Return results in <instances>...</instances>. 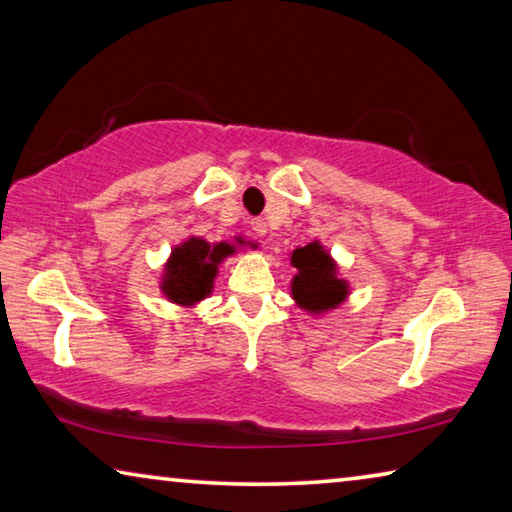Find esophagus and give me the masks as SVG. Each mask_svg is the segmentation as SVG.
Masks as SVG:
<instances>
[{
	"label": "esophagus",
	"instance_id": "34e87169",
	"mask_svg": "<svg viewBox=\"0 0 512 512\" xmlns=\"http://www.w3.org/2000/svg\"><path fill=\"white\" fill-rule=\"evenodd\" d=\"M250 228H253V232L257 237H264L266 235V221L264 219H253L250 221Z\"/></svg>",
	"mask_w": 512,
	"mask_h": 512
}]
</instances>
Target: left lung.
Masks as SVG:
<instances>
[{
	"label": "left lung",
	"instance_id": "obj_1",
	"mask_svg": "<svg viewBox=\"0 0 512 512\" xmlns=\"http://www.w3.org/2000/svg\"><path fill=\"white\" fill-rule=\"evenodd\" d=\"M291 266L296 268L291 280V298L307 314H327L348 300L350 282L343 280L334 257L320 241L293 250Z\"/></svg>",
	"mask_w": 512,
	"mask_h": 512
}]
</instances>
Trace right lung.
Here are the masks:
<instances>
[{
    "label": "right lung",
    "mask_w": 512,
    "mask_h": 512,
    "mask_svg": "<svg viewBox=\"0 0 512 512\" xmlns=\"http://www.w3.org/2000/svg\"><path fill=\"white\" fill-rule=\"evenodd\" d=\"M244 246L255 248L257 244H250L244 237H235V244L232 241L210 244L203 237H187L183 244L171 248V255L164 262L160 277L162 296L173 305L196 307L212 293L223 259L235 255Z\"/></svg>",
    "instance_id": "right-lung-1"
}]
</instances>
